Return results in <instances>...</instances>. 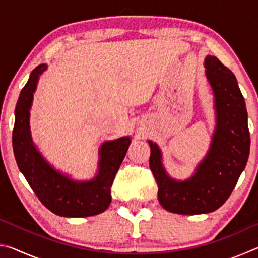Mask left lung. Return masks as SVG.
<instances>
[{
    "mask_svg": "<svg viewBox=\"0 0 258 258\" xmlns=\"http://www.w3.org/2000/svg\"><path fill=\"white\" fill-rule=\"evenodd\" d=\"M205 74L212 87L215 128L206 156L185 180L168 175L156 142L150 146L149 166L158 185V200L166 211L198 215L216 211L233 191L246 167L250 149L246 103L234 74L216 56L205 58Z\"/></svg>",
    "mask_w": 258,
    "mask_h": 258,
    "instance_id": "left-lung-1",
    "label": "left lung"
}]
</instances>
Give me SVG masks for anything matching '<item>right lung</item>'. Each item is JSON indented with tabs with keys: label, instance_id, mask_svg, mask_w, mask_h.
Listing matches in <instances>:
<instances>
[{
	"label": "right lung",
	"instance_id": "add662e5",
	"mask_svg": "<svg viewBox=\"0 0 258 258\" xmlns=\"http://www.w3.org/2000/svg\"><path fill=\"white\" fill-rule=\"evenodd\" d=\"M46 68L47 64L42 63L30 73L17 102L12 132L17 165L41 203L55 215H98L111 203L110 187L131 145V137L102 143L99 148L98 172L91 180H74L68 174L54 168L35 146L29 125L34 92Z\"/></svg>",
	"mask_w": 258,
	"mask_h": 258
}]
</instances>
